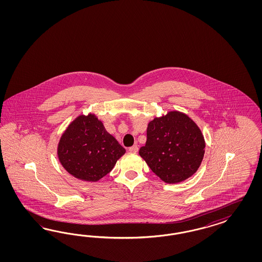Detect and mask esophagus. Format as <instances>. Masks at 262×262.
Instances as JSON below:
<instances>
[{
	"instance_id": "esophagus-1",
	"label": "esophagus",
	"mask_w": 262,
	"mask_h": 262,
	"mask_svg": "<svg viewBox=\"0 0 262 262\" xmlns=\"http://www.w3.org/2000/svg\"><path fill=\"white\" fill-rule=\"evenodd\" d=\"M128 151H130V152H137L138 151V146L137 145H134L133 147L128 148Z\"/></svg>"
}]
</instances>
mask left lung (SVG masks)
<instances>
[{"mask_svg":"<svg viewBox=\"0 0 262 262\" xmlns=\"http://www.w3.org/2000/svg\"><path fill=\"white\" fill-rule=\"evenodd\" d=\"M205 148L197 124L185 113L172 111L149 122L139 155L162 182L178 183L197 172Z\"/></svg>","mask_w":262,"mask_h":262,"instance_id":"left-lung-1","label":"left lung"}]
</instances>
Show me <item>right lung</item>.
<instances>
[{
	"instance_id": "add662e5",
	"label": "right lung",
	"mask_w": 262,
	"mask_h": 262,
	"mask_svg": "<svg viewBox=\"0 0 262 262\" xmlns=\"http://www.w3.org/2000/svg\"><path fill=\"white\" fill-rule=\"evenodd\" d=\"M125 152L92 113L72 121L57 145V157L64 169L76 179L91 183L108 174Z\"/></svg>"
}]
</instances>
